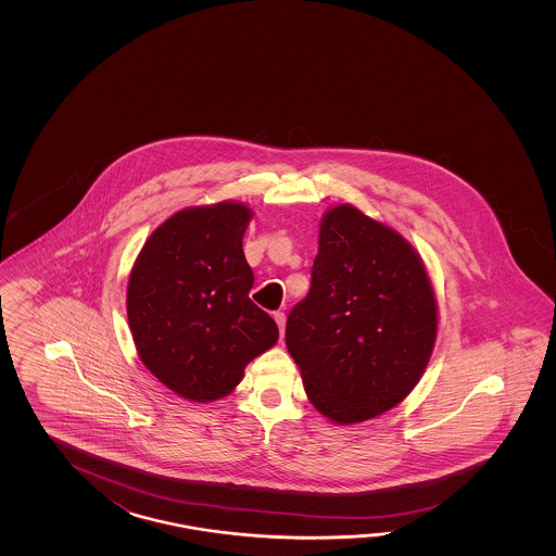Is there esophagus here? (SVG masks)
Segmentation results:
<instances>
[{
    "instance_id": "1",
    "label": "esophagus",
    "mask_w": 556,
    "mask_h": 556,
    "mask_svg": "<svg viewBox=\"0 0 556 556\" xmlns=\"http://www.w3.org/2000/svg\"><path fill=\"white\" fill-rule=\"evenodd\" d=\"M274 319H276V324H278V328H280V338H282L283 324H286V316H283V312H274Z\"/></svg>"
}]
</instances>
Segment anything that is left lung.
<instances>
[{"mask_svg":"<svg viewBox=\"0 0 556 556\" xmlns=\"http://www.w3.org/2000/svg\"><path fill=\"white\" fill-rule=\"evenodd\" d=\"M438 326V295L412 242L354 204L328 208L309 292L286 321V348L316 412L354 426L402 403L426 371Z\"/></svg>","mask_w":556,"mask_h":556,"instance_id":"1","label":"left lung"}]
</instances>
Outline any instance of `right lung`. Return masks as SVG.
Segmentation results:
<instances>
[{"label":"right lung","mask_w":556,"mask_h":556,"mask_svg":"<svg viewBox=\"0 0 556 556\" xmlns=\"http://www.w3.org/2000/svg\"><path fill=\"white\" fill-rule=\"evenodd\" d=\"M254 211L223 201L168 216L142 244L127 283L137 355L178 397L230 395L244 367L278 342V326L249 298L254 274L242 238Z\"/></svg>","instance_id":"1"}]
</instances>
